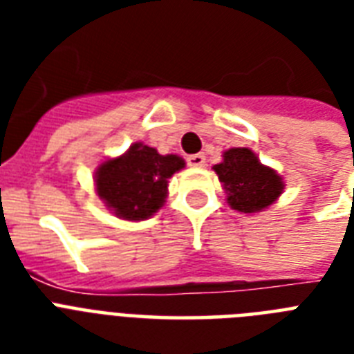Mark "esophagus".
<instances>
[{
	"mask_svg": "<svg viewBox=\"0 0 354 354\" xmlns=\"http://www.w3.org/2000/svg\"><path fill=\"white\" fill-rule=\"evenodd\" d=\"M189 167H193V169H202L205 167V156L204 154H193L187 158Z\"/></svg>",
	"mask_w": 354,
	"mask_h": 354,
	"instance_id": "1",
	"label": "esophagus"
}]
</instances>
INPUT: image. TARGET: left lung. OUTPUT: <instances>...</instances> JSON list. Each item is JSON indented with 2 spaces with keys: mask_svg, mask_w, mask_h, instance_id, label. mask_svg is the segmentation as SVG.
Listing matches in <instances>:
<instances>
[{
  "mask_svg": "<svg viewBox=\"0 0 354 354\" xmlns=\"http://www.w3.org/2000/svg\"><path fill=\"white\" fill-rule=\"evenodd\" d=\"M213 171L226 191L227 205L239 213L253 215L264 211L285 191V182L277 171L263 165L257 154L246 147L226 150Z\"/></svg>",
  "mask_w": 354,
  "mask_h": 354,
  "instance_id": "obj_1",
  "label": "left lung"
}]
</instances>
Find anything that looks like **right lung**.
Segmentation results:
<instances>
[{"label":"right lung","mask_w":354,"mask_h":354,"mask_svg":"<svg viewBox=\"0 0 354 354\" xmlns=\"http://www.w3.org/2000/svg\"><path fill=\"white\" fill-rule=\"evenodd\" d=\"M185 167L176 154H160L149 145L132 143L121 156L95 169V193L108 211L122 221H147L165 205L169 178Z\"/></svg>","instance_id":"add662e5"}]
</instances>
